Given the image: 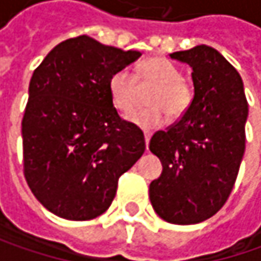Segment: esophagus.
Returning a JSON list of instances; mask_svg holds the SVG:
<instances>
[{
    "instance_id": "1",
    "label": "esophagus",
    "mask_w": 261,
    "mask_h": 261,
    "mask_svg": "<svg viewBox=\"0 0 261 261\" xmlns=\"http://www.w3.org/2000/svg\"><path fill=\"white\" fill-rule=\"evenodd\" d=\"M144 136H145V145L146 148H148V145H149V139H151V134H149V132H145Z\"/></svg>"
}]
</instances>
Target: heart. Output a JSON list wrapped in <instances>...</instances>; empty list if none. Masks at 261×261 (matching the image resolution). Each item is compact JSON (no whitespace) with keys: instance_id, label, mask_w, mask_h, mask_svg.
Masks as SVG:
<instances>
[{"instance_id":"obj_1","label":"heart","mask_w":261,"mask_h":261,"mask_svg":"<svg viewBox=\"0 0 261 261\" xmlns=\"http://www.w3.org/2000/svg\"><path fill=\"white\" fill-rule=\"evenodd\" d=\"M152 87L148 94L149 109L134 110L126 116L130 125L141 129H155L167 119L178 117L192 105L193 90L181 78V71L164 58H151L136 66L132 75L119 69L109 80V95L116 110L126 113L134 109L139 88Z\"/></svg>"}]
</instances>
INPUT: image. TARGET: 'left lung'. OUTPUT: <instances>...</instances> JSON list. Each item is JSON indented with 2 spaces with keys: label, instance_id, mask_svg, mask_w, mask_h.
<instances>
[{
  "label": "left lung",
  "instance_id": "8db88e82",
  "mask_svg": "<svg viewBox=\"0 0 261 261\" xmlns=\"http://www.w3.org/2000/svg\"><path fill=\"white\" fill-rule=\"evenodd\" d=\"M170 58L192 68L195 95L180 120L151 138L163 173L149 185V199L164 221L190 225L215 215L234 187L248 105L240 74L214 47L199 45Z\"/></svg>",
  "mask_w": 261,
  "mask_h": 261
}]
</instances>
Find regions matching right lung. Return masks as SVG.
<instances>
[{"instance_id": "obj_1", "label": "right lung", "mask_w": 261, "mask_h": 261, "mask_svg": "<svg viewBox=\"0 0 261 261\" xmlns=\"http://www.w3.org/2000/svg\"><path fill=\"white\" fill-rule=\"evenodd\" d=\"M139 56L78 36L35 69L21 122L24 177L52 214L71 221L101 215L119 177L144 154L142 130L120 119L109 95L110 76Z\"/></svg>"}]
</instances>
